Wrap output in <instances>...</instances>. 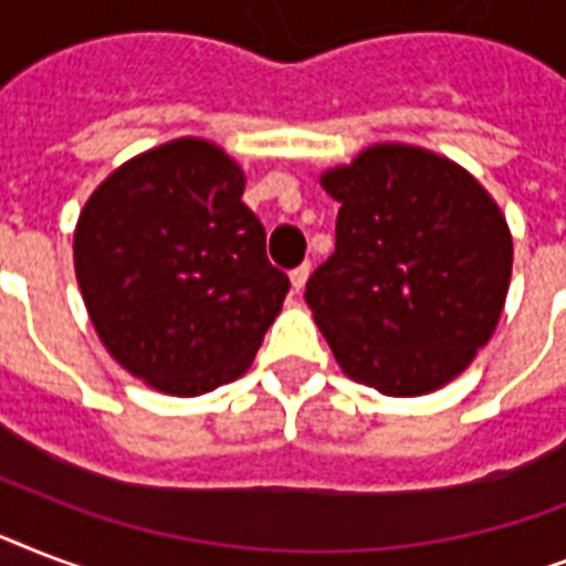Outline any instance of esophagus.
Here are the masks:
<instances>
[{
  "label": "esophagus",
  "instance_id": "esophagus-1",
  "mask_svg": "<svg viewBox=\"0 0 566 566\" xmlns=\"http://www.w3.org/2000/svg\"><path fill=\"white\" fill-rule=\"evenodd\" d=\"M308 273H311V264H300V266H296V270H291L293 291L300 293L302 287H305V282H308Z\"/></svg>",
  "mask_w": 566,
  "mask_h": 566
}]
</instances>
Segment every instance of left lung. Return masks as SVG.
<instances>
[{"mask_svg":"<svg viewBox=\"0 0 566 566\" xmlns=\"http://www.w3.org/2000/svg\"><path fill=\"white\" fill-rule=\"evenodd\" d=\"M335 252L305 302L340 370L385 396L438 390L500 323L511 231L488 190L434 153L381 144L323 176Z\"/></svg>","mask_w":566,"mask_h":566,"instance_id":"1","label":"left lung"}]
</instances>
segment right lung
Masks as SVG:
<instances>
[{
  "label": "right lung",
  "mask_w": 566,
  "mask_h": 566,
  "mask_svg": "<svg viewBox=\"0 0 566 566\" xmlns=\"http://www.w3.org/2000/svg\"><path fill=\"white\" fill-rule=\"evenodd\" d=\"M240 196L238 164L181 137L111 172L78 217L75 279L93 328L164 394L243 376L291 291Z\"/></svg>",
  "instance_id": "right-lung-1"
}]
</instances>
